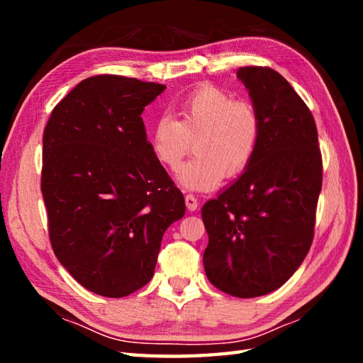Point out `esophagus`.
I'll use <instances>...</instances> for the list:
<instances>
[{"label": "esophagus", "instance_id": "1", "mask_svg": "<svg viewBox=\"0 0 363 363\" xmlns=\"http://www.w3.org/2000/svg\"><path fill=\"white\" fill-rule=\"evenodd\" d=\"M186 206H187V209L190 211V212H194V211H196L198 209V199H196V196L195 195H186Z\"/></svg>", "mask_w": 363, "mask_h": 363}]
</instances>
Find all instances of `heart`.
<instances>
[{"mask_svg": "<svg viewBox=\"0 0 363 363\" xmlns=\"http://www.w3.org/2000/svg\"><path fill=\"white\" fill-rule=\"evenodd\" d=\"M179 120L164 113L154 121L151 145L157 160L176 169L195 150L198 156L184 165L177 179L190 190H212L228 177L245 173L256 156L262 121L252 103L206 84L177 107Z\"/></svg>", "mask_w": 363, "mask_h": 363, "instance_id": "b5f03b06", "label": "heart"}]
</instances>
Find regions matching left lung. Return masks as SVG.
I'll return each mask as SVG.
<instances>
[{"label":"left lung","instance_id":"8db88e82","mask_svg":"<svg viewBox=\"0 0 363 363\" xmlns=\"http://www.w3.org/2000/svg\"><path fill=\"white\" fill-rule=\"evenodd\" d=\"M237 78L260 115V142L248 169L203 206V262L218 290L256 298L287 282L311 250L323 162L312 112L287 79L268 67Z\"/></svg>","mask_w":363,"mask_h":363}]
</instances>
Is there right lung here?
<instances>
[{"label":"right lung","mask_w":363,"mask_h":363,"mask_svg":"<svg viewBox=\"0 0 363 363\" xmlns=\"http://www.w3.org/2000/svg\"><path fill=\"white\" fill-rule=\"evenodd\" d=\"M165 89L91 76L46 123L42 195L52 251L96 295L123 298L148 284L164 233L186 213L142 120L145 106Z\"/></svg>","instance_id":"obj_1"}]
</instances>
